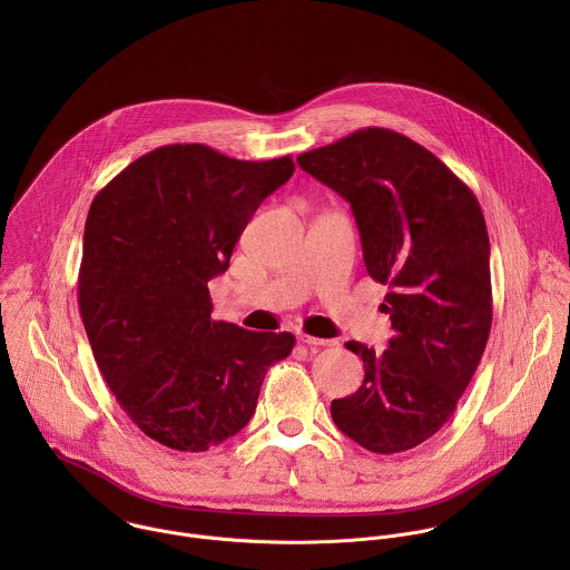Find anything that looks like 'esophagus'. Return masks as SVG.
I'll use <instances>...</instances> for the list:
<instances>
[{"label":"esophagus","instance_id":"34e87169","mask_svg":"<svg viewBox=\"0 0 570 570\" xmlns=\"http://www.w3.org/2000/svg\"><path fill=\"white\" fill-rule=\"evenodd\" d=\"M298 340L307 346H331L333 340H325V337H316V335H307V333H298Z\"/></svg>","mask_w":570,"mask_h":570}]
</instances>
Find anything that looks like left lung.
Listing matches in <instances>:
<instances>
[{
  "label": "left lung",
  "mask_w": 570,
  "mask_h": 570,
  "mask_svg": "<svg viewBox=\"0 0 570 570\" xmlns=\"http://www.w3.org/2000/svg\"><path fill=\"white\" fill-rule=\"evenodd\" d=\"M353 210L366 272L389 285V348L362 342L364 382L331 402L333 423L375 454L434 436L454 414L491 328L485 217L474 193L406 136L366 127L298 156Z\"/></svg>",
  "instance_id": "8db88e82"
}]
</instances>
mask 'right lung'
Segmentation results:
<instances>
[{
  "label": "right lung",
  "mask_w": 570,
  "mask_h": 570,
  "mask_svg": "<svg viewBox=\"0 0 570 570\" xmlns=\"http://www.w3.org/2000/svg\"><path fill=\"white\" fill-rule=\"evenodd\" d=\"M289 156L245 163L206 145H166L91 202L79 307L96 364L154 441L206 452L244 430L292 333L210 318L208 281L228 269L261 202L294 175Z\"/></svg>",
  "instance_id": "obj_1"
}]
</instances>
